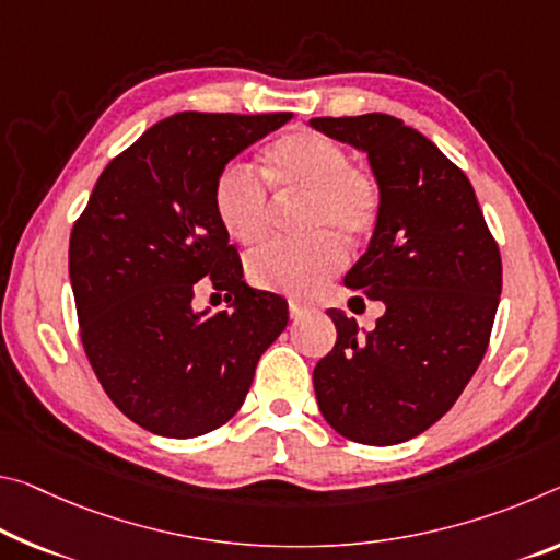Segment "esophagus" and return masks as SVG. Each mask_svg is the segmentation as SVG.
<instances>
[{
	"mask_svg": "<svg viewBox=\"0 0 560 560\" xmlns=\"http://www.w3.org/2000/svg\"><path fill=\"white\" fill-rule=\"evenodd\" d=\"M306 314H308V308L304 304H299V301H289V316L294 318V322L301 316H306Z\"/></svg>",
	"mask_w": 560,
	"mask_h": 560,
	"instance_id": "34e87169",
	"label": "esophagus"
}]
</instances>
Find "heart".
<instances>
[{"instance_id":"heart-1","label":"heart","mask_w":560,"mask_h":560,"mask_svg":"<svg viewBox=\"0 0 560 560\" xmlns=\"http://www.w3.org/2000/svg\"><path fill=\"white\" fill-rule=\"evenodd\" d=\"M264 174L283 199L304 197V226L318 232L304 242H273L254 252L246 273L256 287L308 296L346 264L339 238L366 236L378 221L381 194L374 174L349 164L334 139L316 131H289L264 152ZM271 197L244 164H229L214 184V211L238 244H256L269 232Z\"/></svg>"}]
</instances>
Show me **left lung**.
Returning <instances> with one entry per match:
<instances>
[{"mask_svg":"<svg viewBox=\"0 0 560 560\" xmlns=\"http://www.w3.org/2000/svg\"><path fill=\"white\" fill-rule=\"evenodd\" d=\"M312 127L369 154L378 221L343 283L386 306L363 336L328 308L336 343L314 369L316 401L341 436L394 446L436 423L476 374L501 299L499 244L471 182L421 131L388 114Z\"/></svg>","mask_w":560,"mask_h":560,"instance_id":"8db88e82","label":"left lung"}]
</instances>
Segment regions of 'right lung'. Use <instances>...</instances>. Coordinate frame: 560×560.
<instances>
[{"mask_svg":"<svg viewBox=\"0 0 560 560\" xmlns=\"http://www.w3.org/2000/svg\"><path fill=\"white\" fill-rule=\"evenodd\" d=\"M289 112H182L147 129L96 182L69 238V279L86 359L141 429L194 439L242 408L261 353L289 324L287 301L246 287L214 211V184ZM232 313L192 308L196 283Z\"/></svg>","mask_w":560,"mask_h":560,"instance_id":"right-lung-1","label":"right lung"}]
</instances>
